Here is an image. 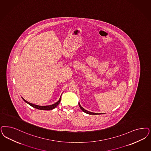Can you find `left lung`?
<instances>
[{"label":"left lung","mask_w":151,"mask_h":151,"mask_svg":"<svg viewBox=\"0 0 151 151\" xmlns=\"http://www.w3.org/2000/svg\"><path fill=\"white\" fill-rule=\"evenodd\" d=\"M78 105H79V106H80V109L82 110L83 111L84 113H86V114H88L90 115H98V114H101V113H93V112H90V111H88V110H86L85 109H83V108L81 106V105L79 103V102H78Z\"/></svg>","instance_id":"1"}]
</instances>
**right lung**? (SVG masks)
Masks as SVG:
<instances>
[{"instance_id":"obj_1","label":"right lung","mask_w":151,"mask_h":151,"mask_svg":"<svg viewBox=\"0 0 151 151\" xmlns=\"http://www.w3.org/2000/svg\"><path fill=\"white\" fill-rule=\"evenodd\" d=\"M61 96H60V99H59V100H58V101L56 102V103L52 104V105H46V106H40V105H35V104H32V103L28 102L25 99H23L22 97V98L23 99V100L26 103L29 104V105H31L33 108H36V109L39 110H50L53 109L54 108H55L57 106V105L60 104V101H61Z\"/></svg>"}]
</instances>
